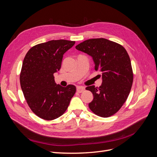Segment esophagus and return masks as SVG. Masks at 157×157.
I'll return each instance as SVG.
<instances>
[{
  "instance_id": "esophagus-1",
  "label": "esophagus",
  "mask_w": 157,
  "mask_h": 157,
  "mask_svg": "<svg viewBox=\"0 0 157 157\" xmlns=\"http://www.w3.org/2000/svg\"><path fill=\"white\" fill-rule=\"evenodd\" d=\"M85 90V88L84 86H78L77 87V91L79 93H81L82 92L84 91Z\"/></svg>"
}]
</instances>
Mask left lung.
Here are the masks:
<instances>
[{"mask_svg":"<svg viewBox=\"0 0 157 157\" xmlns=\"http://www.w3.org/2000/svg\"><path fill=\"white\" fill-rule=\"evenodd\" d=\"M75 48L91 56L95 69L101 73L100 86L86 88L94 96L89 108L99 117L112 116L124 103L132 86L131 61L126 50L121 44L103 38L86 40Z\"/></svg>","mask_w":157,"mask_h":157,"instance_id":"8db88e82","label":"left lung"}]
</instances>
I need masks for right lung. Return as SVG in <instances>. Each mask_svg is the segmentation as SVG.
I'll return each mask as SVG.
<instances>
[{
	"mask_svg": "<svg viewBox=\"0 0 157 157\" xmlns=\"http://www.w3.org/2000/svg\"><path fill=\"white\" fill-rule=\"evenodd\" d=\"M75 41L52 40L34 46L23 59L20 84L28 105L36 115L54 120L67 110L76 92L74 85L63 87L55 82L54 73L60 69L63 54Z\"/></svg>",
	"mask_w": 157,
	"mask_h": 157,
	"instance_id": "1",
	"label": "right lung"
}]
</instances>
